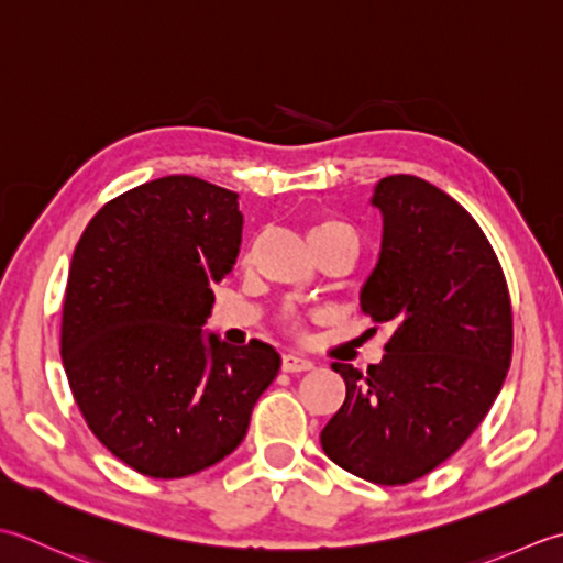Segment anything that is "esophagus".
Segmentation results:
<instances>
[{"mask_svg":"<svg viewBox=\"0 0 563 563\" xmlns=\"http://www.w3.org/2000/svg\"><path fill=\"white\" fill-rule=\"evenodd\" d=\"M282 369L284 372H308V369H313V362L306 357H298V354H284Z\"/></svg>","mask_w":563,"mask_h":563,"instance_id":"1","label":"esophagus"}]
</instances>
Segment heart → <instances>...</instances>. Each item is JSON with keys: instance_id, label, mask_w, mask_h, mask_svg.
<instances>
[{"instance_id": "heart-1", "label": "heart", "mask_w": 563, "mask_h": 563, "mask_svg": "<svg viewBox=\"0 0 563 563\" xmlns=\"http://www.w3.org/2000/svg\"><path fill=\"white\" fill-rule=\"evenodd\" d=\"M308 238H311L313 250H320L330 243H338V240H350V243H357V231H354L347 221H342V218L318 216V218H313L311 225H308ZM277 320L286 332H294V335L301 332V316H298L294 306H284Z\"/></svg>"}]
</instances>
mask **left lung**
<instances>
[{
	"label": "left lung",
	"mask_w": 563,
	"mask_h": 563,
	"mask_svg": "<svg viewBox=\"0 0 563 563\" xmlns=\"http://www.w3.org/2000/svg\"><path fill=\"white\" fill-rule=\"evenodd\" d=\"M372 203L384 240L362 311L394 332L382 364H332L347 394L320 444L345 472L404 486L450 459L488 416L512 357V306L496 250L450 194L391 175Z\"/></svg>",
	"instance_id": "1"
}]
</instances>
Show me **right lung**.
Returning <instances> with one entry per match:
<instances>
[{"label": "right lung", "mask_w": 563, "mask_h": 563, "mask_svg": "<svg viewBox=\"0 0 563 563\" xmlns=\"http://www.w3.org/2000/svg\"><path fill=\"white\" fill-rule=\"evenodd\" d=\"M240 233L235 191L169 175L101 206L75 247L63 366L87 428L137 474L185 478L221 462L279 372L267 342L201 332Z\"/></svg>", "instance_id": "obj_1"}]
</instances>
